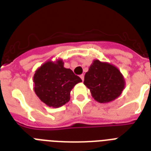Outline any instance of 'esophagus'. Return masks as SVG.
<instances>
[{
	"mask_svg": "<svg viewBox=\"0 0 151 151\" xmlns=\"http://www.w3.org/2000/svg\"><path fill=\"white\" fill-rule=\"evenodd\" d=\"M80 78H81V80L84 81V78H85V75H84V74H81V75H80Z\"/></svg>",
	"mask_w": 151,
	"mask_h": 151,
	"instance_id": "1",
	"label": "esophagus"
}]
</instances>
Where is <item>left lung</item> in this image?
<instances>
[{"instance_id":"obj_1","label":"left lung","mask_w":151,"mask_h":151,"mask_svg":"<svg viewBox=\"0 0 151 151\" xmlns=\"http://www.w3.org/2000/svg\"><path fill=\"white\" fill-rule=\"evenodd\" d=\"M84 84L90 89L94 99L104 103L117 99L122 94L125 82L116 66L96 59L85 73Z\"/></svg>"}]
</instances>
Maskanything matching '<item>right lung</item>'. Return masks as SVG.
I'll use <instances>...</instances> for the list:
<instances>
[{"instance_id":"1","label":"right lung","mask_w":151,"mask_h":151,"mask_svg":"<svg viewBox=\"0 0 151 151\" xmlns=\"http://www.w3.org/2000/svg\"><path fill=\"white\" fill-rule=\"evenodd\" d=\"M62 59L48 60L41 65L34 73V92L48 106L59 107L68 103L70 91L82 81L70 69L63 66Z\"/></svg>"}]
</instances>
